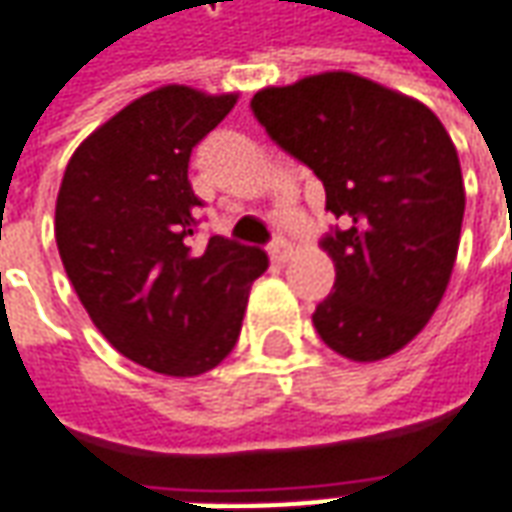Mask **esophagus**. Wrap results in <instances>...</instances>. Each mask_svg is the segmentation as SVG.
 I'll return each mask as SVG.
<instances>
[{
  "instance_id": "esophagus-1",
  "label": "esophagus",
  "mask_w": 512,
  "mask_h": 512,
  "mask_svg": "<svg viewBox=\"0 0 512 512\" xmlns=\"http://www.w3.org/2000/svg\"><path fill=\"white\" fill-rule=\"evenodd\" d=\"M269 255H272L274 263H289L291 257H294V246H291L289 240H277L269 249Z\"/></svg>"
}]
</instances>
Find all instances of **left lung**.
<instances>
[{
    "label": "left lung",
    "mask_w": 512,
    "mask_h": 512,
    "mask_svg": "<svg viewBox=\"0 0 512 512\" xmlns=\"http://www.w3.org/2000/svg\"><path fill=\"white\" fill-rule=\"evenodd\" d=\"M252 110L343 221L323 240L337 277L311 317L317 334L354 362L402 351L439 309L459 252L465 181L448 130L422 101L348 70L263 87Z\"/></svg>",
    "instance_id": "obj_1"
}]
</instances>
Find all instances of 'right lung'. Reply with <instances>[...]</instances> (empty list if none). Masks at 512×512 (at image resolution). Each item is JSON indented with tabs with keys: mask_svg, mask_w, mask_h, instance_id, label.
<instances>
[{
	"mask_svg": "<svg viewBox=\"0 0 512 512\" xmlns=\"http://www.w3.org/2000/svg\"><path fill=\"white\" fill-rule=\"evenodd\" d=\"M238 93L164 84L107 118L67 161L56 246L93 326L118 354L167 377H198L229 357L249 289L269 269L255 246H192L201 201L192 147Z\"/></svg>",
	"mask_w": 512,
	"mask_h": 512,
	"instance_id": "add662e5",
	"label": "right lung"
}]
</instances>
